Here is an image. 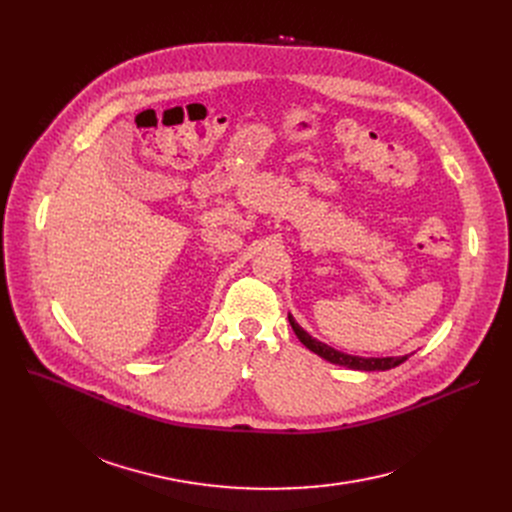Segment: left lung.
<instances>
[{
  "mask_svg": "<svg viewBox=\"0 0 512 512\" xmlns=\"http://www.w3.org/2000/svg\"><path fill=\"white\" fill-rule=\"evenodd\" d=\"M288 321L297 334V338L313 351L315 355H319L321 359H326L334 365L340 367H348V369H355V371H386L392 367H398L400 363H405L409 359V355H402V357H357V355H346L342 351H336V348L328 346L326 342H319L317 338H313L307 330H303L294 317L288 313Z\"/></svg>",
  "mask_w": 512,
  "mask_h": 512,
  "instance_id": "1",
  "label": "left lung"
}]
</instances>
